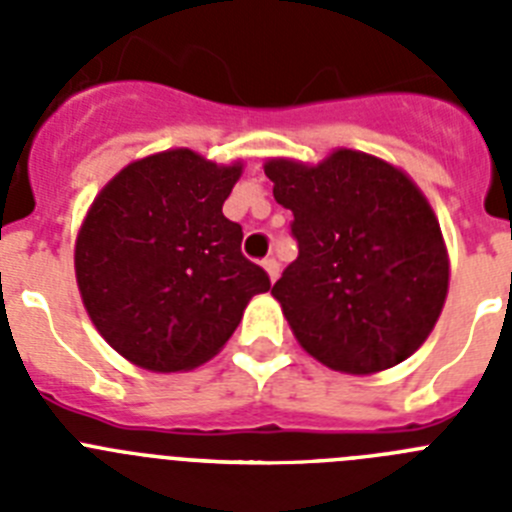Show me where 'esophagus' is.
Segmentation results:
<instances>
[{
    "instance_id": "1",
    "label": "esophagus",
    "mask_w": 512,
    "mask_h": 512,
    "mask_svg": "<svg viewBox=\"0 0 512 512\" xmlns=\"http://www.w3.org/2000/svg\"><path fill=\"white\" fill-rule=\"evenodd\" d=\"M264 269H266V274H269V279L271 282H274V279L279 277V261L277 259H264Z\"/></svg>"
}]
</instances>
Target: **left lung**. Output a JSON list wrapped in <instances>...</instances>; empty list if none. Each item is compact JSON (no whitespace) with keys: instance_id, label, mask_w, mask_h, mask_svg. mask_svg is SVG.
I'll use <instances>...</instances> for the list:
<instances>
[{"instance_id":"obj_1","label":"left lung","mask_w":512,"mask_h":512,"mask_svg":"<svg viewBox=\"0 0 512 512\" xmlns=\"http://www.w3.org/2000/svg\"><path fill=\"white\" fill-rule=\"evenodd\" d=\"M300 256L271 287L289 328L333 372L377 374L413 356L449 295V253L418 184L369 153L269 158Z\"/></svg>"}]
</instances>
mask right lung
Wrapping results in <instances>:
<instances>
[{"instance_id":"1","label":"right lung","mask_w":512,"mask_h":512,"mask_svg":"<svg viewBox=\"0 0 512 512\" xmlns=\"http://www.w3.org/2000/svg\"><path fill=\"white\" fill-rule=\"evenodd\" d=\"M243 164L189 148L153 153L104 184L74 248L81 302L99 336L148 372H189L225 346L266 271L241 253L223 202Z\"/></svg>"}]
</instances>
